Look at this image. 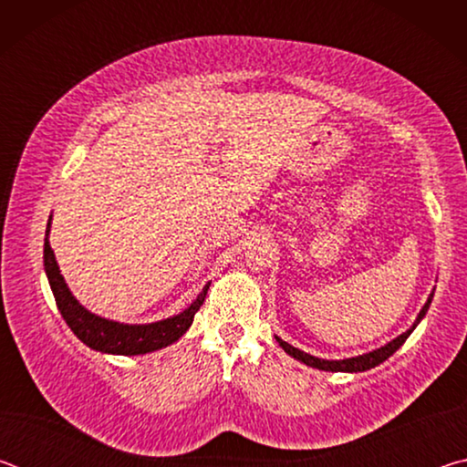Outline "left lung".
Instances as JSON below:
<instances>
[{
	"label": "left lung",
	"instance_id": "8db88e82",
	"mask_svg": "<svg viewBox=\"0 0 467 467\" xmlns=\"http://www.w3.org/2000/svg\"><path fill=\"white\" fill-rule=\"evenodd\" d=\"M432 296H434V290L431 292L429 298H426V303H424V306L420 309V313H418V317L412 323V327H410L408 331H404V334L398 336L395 339H391V342H387L385 346L377 348V350H373V352L360 354V357L327 360V358H319V357H313V354H306L303 350H298V348L290 346L288 342H284V339L278 337V336H274V337H275V342L282 346V350L288 354V357H292V358L298 360V362H303V365H306V367H313V368H319V370H329V373H362V370H368V368L379 367V365H381V362H385L387 358H389L395 350H400V346L406 342L408 336L416 329L418 323L424 319V315H426V311H429V306L432 303Z\"/></svg>",
	"mask_w": 467,
	"mask_h": 467
}]
</instances>
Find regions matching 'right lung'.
Masks as SVG:
<instances>
[{"label":"right lung","mask_w":467,"mask_h":467,"mask_svg":"<svg viewBox=\"0 0 467 467\" xmlns=\"http://www.w3.org/2000/svg\"><path fill=\"white\" fill-rule=\"evenodd\" d=\"M51 220L47 223L45 231V249H43V264L45 274L49 280V286L53 290L55 303L61 317L66 319L69 329L74 331L76 337L84 342L88 348L102 354H119V357H140V354L156 352L161 348H167L175 344L177 339L192 327L195 313L200 311L203 305L205 295H208L210 282L202 288L200 295L187 306L172 317L152 321V323H121L113 321L100 315L92 313L78 300L72 290L66 284V278L61 275V270L55 259V253L49 244V233H51Z\"/></svg>","instance_id":"right-lung-1"}]
</instances>
